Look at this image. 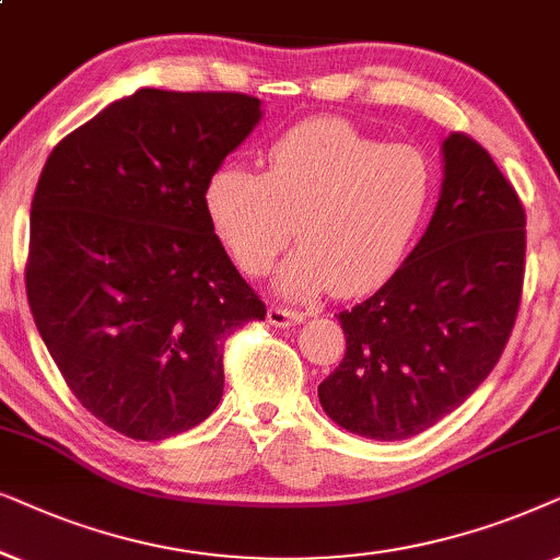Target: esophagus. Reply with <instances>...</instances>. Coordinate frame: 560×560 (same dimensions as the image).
Segmentation results:
<instances>
[{"label": "esophagus", "instance_id": "esophagus-1", "mask_svg": "<svg viewBox=\"0 0 560 560\" xmlns=\"http://www.w3.org/2000/svg\"><path fill=\"white\" fill-rule=\"evenodd\" d=\"M302 319H304V312L279 307V304H271V307H268V323L273 327H289V325L302 323Z\"/></svg>", "mask_w": 560, "mask_h": 560}]
</instances>
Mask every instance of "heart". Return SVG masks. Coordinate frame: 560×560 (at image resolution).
<instances>
[{"label":"heart","instance_id":"obj_1","mask_svg":"<svg viewBox=\"0 0 560 560\" xmlns=\"http://www.w3.org/2000/svg\"><path fill=\"white\" fill-rule=\"evenodd\" d=\"M432 168L412 145H384L340 119H310L268 148L264 174L222 166L205 186L207 220L241 271L279 273L289 296L363 294L382 284L420 228Z\"/></svg>","mask_w":560,"mask_h":560}]
</instances>
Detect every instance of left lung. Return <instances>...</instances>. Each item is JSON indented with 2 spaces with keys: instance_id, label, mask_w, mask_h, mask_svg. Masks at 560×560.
<instances>
[{
  "instance_id": "left-lung-1",
  "label": "left lung",
  "mask_w": 560,
  "mask_h": 560,
  "mask_svg": "<svg viewBox=\"0 0 560 560\" xmlns=\"http://www.w3.org/2000/svg\"><path fill=\"white\" fill-rule=\"evenodd\" d=\"M443 189L420 243L366 302L338 315L340 366L317 386L330 420L407 441L458 409L497 366L525 279V207L464 132L443 143Z\"/></svg>"
}]
</instances>
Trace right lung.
<instances>
[{"mask_svg":"<svg viewBox=\"0 0 560 560\" xmlns=\"http://www.w3.org/2000/svg\"><path fill=\"white\" fill-rule=\"evenodd\" d=\"M260 119L256 96L138 89L50 151L30 210L35 327L81 405L163 441L222 399V350L266 319L207 220L205 186Z\"/></svg>","mask_w":560,"mask_h":560,"instance_id":"add662e5","label":"right lung"}]
</instances>
